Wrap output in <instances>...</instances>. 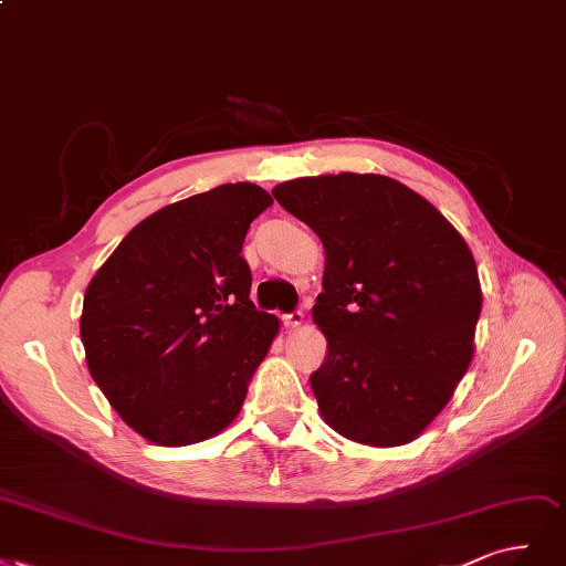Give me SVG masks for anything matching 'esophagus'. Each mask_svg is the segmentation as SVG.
Wrapping results in <instances>:
<instances>
[{"label":"esophagus","instance_id":"1","mask_svg":"<svg viewBox=\"0 0 566 566\" xmlns=\"http://www.w3.org/2000/svg\"><path fill=\"white\" fill-rule=\"evenodd\" d=\"M282 322H284L286 329H298V326L305 322V315L301 313V310H294V313L282 315Z\"/></svg>","mask_w":566,"mask_h":566}]
</instances>
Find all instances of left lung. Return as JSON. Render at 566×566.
I'll return each instance as SVG.
<instances>
[{
    "instance_id": "1",
    "label": "left lung",
    "mask_w": 566,
    "mask_h": 566,
    "mask_svg": "<svg viewBox=\"0 0 566 566\" xmlns=\"http://www.w3.org/2000/svg\"><path fill=\"white\" fill-rule=\"evenodd\" d=\"M272 195L324 247L313 319L326 357L310 376L322 418L359 444L416 440L475 353L482 289L465 240L388 176L296 178Z\"/></svg>"
}]
</instances>
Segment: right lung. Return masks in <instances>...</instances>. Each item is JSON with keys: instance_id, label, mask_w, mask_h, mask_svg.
Wrapping results in <instances>:
<instances>
[{"instance_id": "obj_1", "label": "right lung", "mask_w": 566, "mask_h": 566, "mask_svg": "<svg viewBox=\"0 0 566 566\" xmlns=\"http://www.w3.org/2000/svg\"><path fill=\"white\" fill-rule=\"evenodd\" d=\"M272 205L226 184L140 221L88 282L80 334L91 378L145 440L186 447L240 413L280 322L251 303L242 244Z\"/></svg>"}]
</instances>
